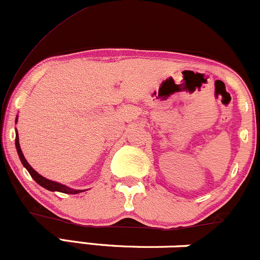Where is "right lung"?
<instances>
[{
  "label": "right lung",
  "mask_w": 260,
  "mask_h": 260,
  "mask_svg": "<svg viewBox=\"0 0 260 260\" xmlns=\"http://www.w3.org/2000/svg\"><path fill=\"white\" fill-rule=\"evenodd\" d=\"M17 121H18V115L16 118V123H17ZM16 148H17V153H18V155H19V159H20V161H22L23 166L28 170V172L30 174L31 177L34 178V181L37 182L38 184H40L41 187L46 188L47 190H51V192H61V193H66V194H78V193L86 190V189H74V188L66 186V184L58 183V182H55L51 180H47V178H45L44 176L38 174V172L35 171V170L32 169L30 165H29L28 161H26V159L24 157V155H23V151H22V149H20V145H19V137H18L17 131H16Z\"/></svg>",
  "instance_id": "1"
}]
</instances>
